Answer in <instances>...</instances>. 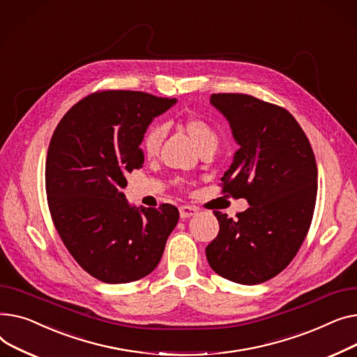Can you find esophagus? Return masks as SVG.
Masks as SVG:
<instances>
[{"label":"esophagus","instance_id":"34e87169","mask_svg":"<svg viewBox=\"0 0 357 357\" xmlns=\"http://www.w3.org/2000/svg\"><path fill=\"white\" fill-rule=\"evenodd\" d=\"M197 213V208L195 206H188V204H184L180 207V218L181 219H187L190 216H195Z\"/></svg>","mask_w":357,"mask_h":357}]
</instances>
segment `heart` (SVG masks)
Masks as SVG:
<instances>
[{
	"label": "heart",
	"mask_w": 357,
	"mask_h": 357,
	"mask_svg": "<svg viewBox=\"0 0 357 357\" xmlns=\"http://www.w3.org/2000/svg\"><path fill=\"white\" fill-rule=\"evenodd\" d=\"M180 128L187 134V137L192 139L199 151L204 149H216L219 144V135L216 130L208 123L206 119L195 115L184 116L180 122ZM164 138V127L160 123L150 125L142 135L141 139V150L145 157H154Z\"/></svg>",
	"instance_id": "b5f03b06"
}]
</instances>
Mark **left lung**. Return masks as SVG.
I'll use <instances>...</instances> for the list:
<instances>
[{
    "label": "left lung",
    "mask_w": 357,
    "mask_h": 357,
    "mask_svg": "<svg viewBox=\"0 0 357 357\" xmlns=\"http://www.w3.org/2000/svg\"><path fill=\"white\" fill-rule=\"evenodd\" d=\"M241 145L222 177V193L250 204L238 219L213 211L218 236L208 265L245 285L265 282L294 259L312 220L317 164L307 135L285 108L245 93H213Z\"/></svg>",
    "instance_id": "8db88e82"
}]
</instances>
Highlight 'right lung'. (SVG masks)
<instances>
[{
    "label": "right lung",
    "instance_id": "right-lung-1",
    "mask_svg": "<svg viewBox=\"0 0 357 357\" xmlns=\"http://www.w3.org/2000/svg\"><path fill=\"white\" fill-rule=\"evenodd\" d=\"M176 99L99 91L65 114L50 139L46 193L52 220L75 261L93 278L127 284L158 265L178 222L177 207H131L121 188L141 169L139 149L153 118Z\"/></svg>",
    "mask_w": 357,
    "mask_h": 357
}]
</instances>
